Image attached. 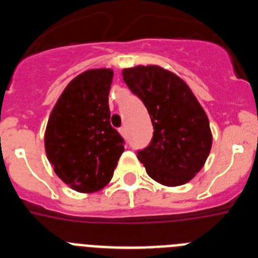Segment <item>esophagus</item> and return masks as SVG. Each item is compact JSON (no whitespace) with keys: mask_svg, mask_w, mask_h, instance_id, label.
Segmentation results:
<instances>
[{"mask_svg":"<svg viewBox=\"0 0 258 258\" xmlns=\"http://www.w3.org/2000/svg\"><path fill=\"white\" fill-rule=\"evenodd\" d=\"M118 133L121 134V136L124 137V138H126V127H125V126L120 127V129H118Z\"/></svg>","mask_w":258,"mask_h":258,"instance_id":"34e87169","label":"esophagus"}]
</instances>
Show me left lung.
Masks as SVG:
<instances>
[{"label":"left lung","instance_id":"1","mask_svg":"<svg viewBox=\"0 0 258 258\" xmlns=\"http://www.w3.org/2000/svg\"><path fill=\"white\" fill-rule=\"evenodd\" d=\"M131 92L146 106L154 126L150 145L137 151L147 174L165 186L194 178L211 152L208 117L183 80L159 66L122 71Z\"/></svg>","mask_w":258,"mask_h":258}]
</instances>
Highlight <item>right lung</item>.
Here are the masks:
<instances>
[{"instance_id": "1", "label": "right lung", "mask_w": 258, "mask_h": 258, "mask_svg": "<svg viewBox=\"0 0 258 258\" xmlns=\"http://www.w3.org/2000/svg\"><path fill=\"white\" fill-rule=\"evenodd\" d=\"M111 70L75 77L50 113L45 150L54 172L79 192H95L111 181L124 138L109 122Z\"/></svg>"}]
</instances>
